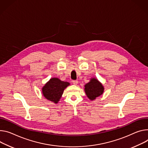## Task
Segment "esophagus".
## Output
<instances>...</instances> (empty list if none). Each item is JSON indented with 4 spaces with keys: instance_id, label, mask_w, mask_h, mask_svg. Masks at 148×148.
<instances>
[{
    "instance_id": "esophagus-1",
    "label": "esophagus",
    "mask_w": 148,
    "mask_h": 148,
    "mask_svg": "<svg viewBox=\"0 0 148 148\" xmlns=\"http://www.w3.org/2000/svg\"><path fill=\"white\" fill-rule=\"evenodd\" d=\"M73 84L74 85H77L78 84V80H73V81L72 82Z\"/></svg>"
}]
</instances>
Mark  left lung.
<instances>
[{
  "label": "left lung",
  "mask_w": 148,
  "mask_h": 148,
  "mask_svg": "<svg viewBox=\"0 0 148 148\" xmlns=\"http://www.w3.org/2000/svg\"><path fill=\"white\" fill-rule=\"evenodd\" d=\"M84 90L87 97L91 101H93L103 95L104 87L97 78L93 77L90 78V82L84 86Z\"/></svg>",
  "instance_id": "obj_1"
}]
</instances>
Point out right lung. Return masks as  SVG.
<instances>
[{
  "label": "right lung",
  "instance_id": "add662e5",
  "mask_svg": "<svg viewBox=\"0 0 148 148\" xmlns=\"http://www.w3.org/2000/svg\"><path fill=\"white\" fill-rule=\"evenodd\" d=\"M70 84L69 82L61 81L58 78H51L42 87V95L48 100L57 104L62 97L65 88Z\"/></svg>",
  "mask_w": 148,
  "mask_h": 148
}]
</instances>
